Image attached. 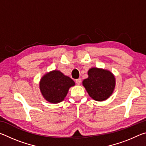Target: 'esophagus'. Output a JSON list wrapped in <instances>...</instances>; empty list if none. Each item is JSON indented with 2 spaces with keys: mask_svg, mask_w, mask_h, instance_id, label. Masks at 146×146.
Here are the masks:
<instances>
[{
  "mask_svg": "<svg viewBox=\"0 0 146 146\" xmlns=\"http://www.w3.org/2000/svg\"><path fill=\"white\" fill-rule=\"evenodd\" d=\"M75 82H76V84L80 85V83H81V79H80V78L76 79V80H75Z\"/></svg>",
  "mask_w": 146,
  "mask_h": 146,
  "instance_id": "34e87169",
  "label": "esophagus"
}]
</instances>
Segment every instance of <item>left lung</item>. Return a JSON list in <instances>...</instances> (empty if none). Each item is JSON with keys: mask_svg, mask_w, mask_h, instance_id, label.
Listing matches in <instances>:
<instances>
[{"mask_svg": "<svg viewBox=\"0 0 146 146\" xmlns=\"http://www.w3.org/2000/svg\"><path fill=\"white\" fill-rule=\"evenodd\" d=\"M88 75V77L82 81V85L90 97L99 102L108 99L115 90V75L110 71L98 68H90Z\"/></svg>", "mask_w": 146, "mask_h": 146, "instance_id": "obj_1", "label": "left lung"}]
</instances>
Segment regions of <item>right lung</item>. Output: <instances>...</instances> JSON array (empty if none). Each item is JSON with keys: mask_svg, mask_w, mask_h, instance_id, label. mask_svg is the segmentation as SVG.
<instances>
[{"mask_svg": "<svg viewBox=\"0 0 146 146\" xmlns=\"http://www.w3.org/2000/svg\"><path fill=\"white\" fill-rule=\"evenodd\" d=\"M75 85L69 76L58 70L46 73L39 82L42 95L44 99L52 104H58L64 100L69 89Z\"/></svg>", "mask_w": 146, "mask_h": 146, "instance_id": "1", "label": "right lung"}]
</instances>
